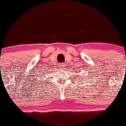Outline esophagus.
Here are the masks:
<instances>
[{"label":"esophagus","instance_id":"1","mask_svg":"<svg viewBox=\"0 0 126 126\" xmlns=\"http://www.w3.org/2000/svg\"><path fill=\"white\" fill-rule=\"evenodd\" d=\"M60 67H61V68H65V67H66V65H65L64 63H63V64H61L60 65Z\"/></svg>","mask_w":126,"mask_h":126}]
</instances>
